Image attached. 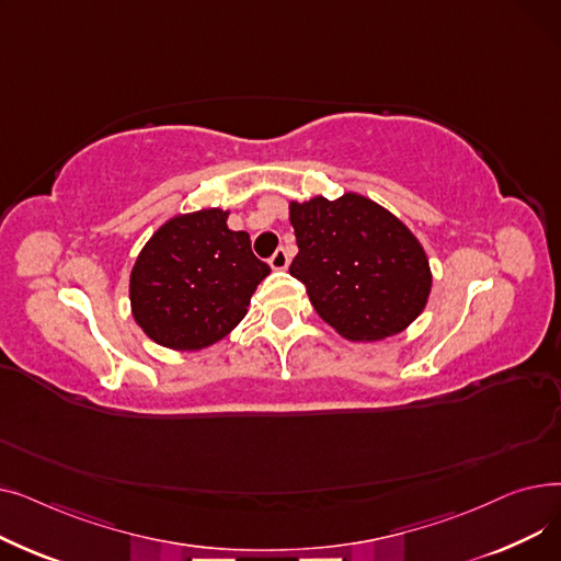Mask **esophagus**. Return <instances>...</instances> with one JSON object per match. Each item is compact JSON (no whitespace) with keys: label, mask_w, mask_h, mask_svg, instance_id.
<instances>
[{"label":"esophagus","mask_w":561,"mask_h":561,"mask_svg":"<svg viewBox=\"0 0 561 561\" xmlns=\"http://www.w3.org/2000/svg\"><path fill=\"white\" fill-rule=\"evenodd\" d=\"M271 268L273 271H286L288 268V252L284 248H279L273 256H271Z\"/></svg>","instance_id":"obj_1"}]
</instances>
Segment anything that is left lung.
<instances>
[{
	"instance_id": "8db88e82",
	"label": "left lung",
	"mask_w": 561,
	"mask_h": 561,
	"mask_svg": "<svg viewBox=\"0 0 561 561\" xmlns=\"http://www.w3.org/2000/svg\"><path fill=\"white\" fill-rule=\"evenodd\" d=\"M298 256L288 273L307 286L318 316L347 341L400 334L427 305L430 261L385 206L345 193L288 204Z\"/></svg>"
}]
</instances>
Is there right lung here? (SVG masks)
<instances>
[{
  "instance_id": "right-lung-1",
  "label": "right lung",
  "mask_w": 561,
  "mask_h": 561,
  "mask_svg": "<svg viewBox=\"0 0 561 561\" xmlns=\"http://www.w3.org/2000/svg\"><path fill=\"white\" fill-rule=\"evenodd\" d=\"M227 216L222 209L174 216L140 250L129 300L138 328L154 343L202 350L245 318L271 268L252 254L248 231L227 227Z\"/></svg>"
}]
</instances>
